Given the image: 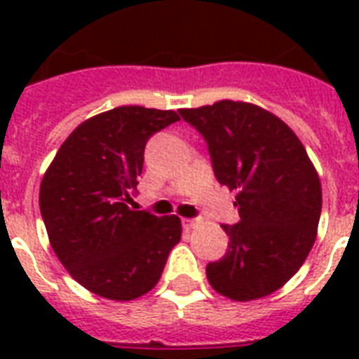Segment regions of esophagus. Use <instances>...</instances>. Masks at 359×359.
<instances>
[{
	"mask_svg": "<svg viewBox=\"0 0 359 359\" xmlns=\"http://www.w3.org/2000/svg\"><path fill=\"white\" fill-rule=\"evenodd\" d=\"M182 227H184L186 231H190L196 227V219H191V218H182Z\"/></svg>",
	"mask_w": 359,
	"mask_h": 359,
	"instance_id": "esophagus-1",
	"label": "esophagus"
}]
</instances>
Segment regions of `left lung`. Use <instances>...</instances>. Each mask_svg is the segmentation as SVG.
I'll return each mask as SVG.
<instances>
[{
  "label": "left lung",
  "mask_w": 359,
  "mask_h": 359,
  "mask_svg": "<svg viewBox=\"0 0 359 359\" xmlns=\"http://www.w3.org/2000/svg\"><path fill=\"white\" fill-rule=\"evenodd\" d=\"M201 132L219 184L236 191L240 222L224 259L207 266L208 283L225 298L250 302L272 294L294 276L317 238L323 188L289 124L240 100L180 109Z\"/></svg>",
  "instance_id": "obj_1"
}]
</instances>
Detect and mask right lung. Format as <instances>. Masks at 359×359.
Here are the masks:
<instances>
[{
    "instance_id": "right-lung-1",
    "label": "right lung",
    "mask_w": 359,
    "mask_h": 359,
    "mask_svg": "<svg viewBox=\"0 0 359 359\" xmlns=\"http://www.w3.org/2000/svg\"><path fill=\"white\" fill-rule=\"evenodd\" d=\"M179 121L173 109L119 106L83 121L42 177L39 205L55 255L72 278L108 300L128 302L160 281L179 244V216L132 210L130 194L154 132Z\"/></svg>"
}]
</instances>
